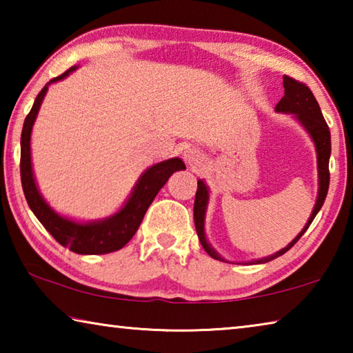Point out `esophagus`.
<instances>
[{"mask_svg":"<svg viewBox=\"0 0 353 353\" xmlns=\"http://www.w3.org/2000/svg\"><path fill=\"white\" fill-rule=\"evenodd\" d=\"M183 159L185 162H187L190 166H199L202 162H204V155H202L198 149H187V151L183 152Z\"/></svg>","mask_w":353,"mask_h":353,"instance_id":"1","label":"esophagus"}]
</instances>
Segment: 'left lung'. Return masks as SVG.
Listing matches in <instances>:
<instances>
[{
  "instance_id": "left-lung-1",
  "label": "left lung",
  "mask_w": 353,
  "mask_h": 353,
  "mask_svg": "<svg viewBox=\"0 0 353 353\" xmlns=\"http://www.w3.org/2000/svg\"><path fill=\"white\" fill-rule=\"evenodd\" d=\"M283 88H285V97L279 101V104L276 105V110L294 115V118L302 124L303 129L307 130L310 137H312V140L314 141L316 154H318V176H319L318 198H316L313 213H312V216L308 218L305 227H303V229L301 230V234H299L294 240L288 244V246L283 248L282 250H279V252H276L274 255L265 256V259H260V260L249 261V263L271 261L274 259H277V256L283 255L286 250H290L292 246H294V244L299 241V238L305 234L310 224L313 223L314 216L321 210V207L325 201L327 191H328V183H330V172H328V160H330V152H332L330 130H328L325 119H324V117H322V112H321L318 101H316L314 94L305 85V83L292 79V77H290V76H283ZM207 204H208V188H207L205 182L199 179L198 190H196V198H194L196 232H198L199 241L202 244V248L205 249V252L214 260L225 261L223 256H221L216 250H214L210 244H208L207 238H205L204 219H205Z\"/></svg>"
}]
</instances>
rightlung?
Masks as SVG:
<instances>
[{
    "label": "right lung",
    "instance_id": "1",
    "mask_svg": "<svg viewBox=\"0 0 353 353\" xmlns=\"http://www.w3.org/2000/svg\"><path fill=\"white\" fill-rule=\"evenodd\" d=\"M76 68L77 65L48 82L37 94V98H35L31 112L28 113L21 130V185L28 205L31 207L35 216L43 224L45 229L56 238L59 244H62L63 248H68L71 252L81 255L110 254L126 246L130 238L135 235V232L139 230L143 216H145L146 210L151 205L155 196H157L160 188L166 183L172 172L185 170V163L179 157H174L152 165L151 168H148L140 176L126 204L119 208L115 214L105 219L92 221V223H77V221L61 216V214L52 210L46 204V201L41 198L34 179L31 163V132L35 118H37V113L40 110L41 101H43L48 92V85L52 82L62 81L63 77H67Z\"/></svg>",
    "mask_w": 353,
    "mask_h": 353
}]
</instances>
